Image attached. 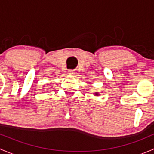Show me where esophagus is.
Returning <instances> with one entry per match:
<instances>
[{"label": "esophagus", "instance_id": "obj_1", "mask_svg": "<svg viewBox=\"0 0 154 154\" xmlns=\"http://www.w3.org/2000/svg\"><path fill=\"white\" fill-rule=\"evenodd\" d=\"M68 73L70 75H74V74H75V71H74V70H68Z\"/></svg>", "mask_w": 154, "mask_h": 154}]
</instances>
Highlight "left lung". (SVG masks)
<instances>
[{
	"label": "left lung",
	"mask_w": 154,
	"mask_h": 154,
	"mask_svg": "<svg viewBox=\"0 0 154 154\" xmlns=\"http://www.w3.org/2000/svg\"><path fill=\"white\" fill-rule=\"evenodd\" d=\"M94 95L97 96V95H98V94H99V93H98V92H95V93H94Z\"/></svg>",
	"instance_id": "1"
}]
</instances>
